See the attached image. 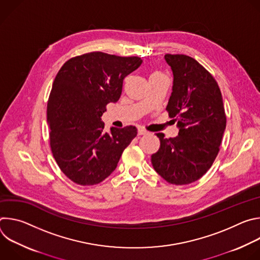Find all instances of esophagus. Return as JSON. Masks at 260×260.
I'll return each instance as SVG.
<instances>
[{"mask_svg": "<svg viewBox=\"0 0 260 260\" xmlns=\"http://www.w3.org/2000/svg\"><path fill=\"white\" fill-rule=\"evenodd\" d=\"M146 134H147V132L145 129H143V128L138 129V135L139 136H143V135H146Z\"/></svg>", "mask_w": 260, "mask_h": 260, "instance_id": "34e87169", "label": "esophagus"}]
</instances>
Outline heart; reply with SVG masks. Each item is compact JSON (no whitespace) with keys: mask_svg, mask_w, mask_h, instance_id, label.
I'll use <instances>...</instances> for the list:
<instances>
[{"mask_svg":"<svg viewBox=\"0 0 260 260\" xmlns=\"http://www.w3.org/2000/svg\"><path fill=\"white\" fill-rule=\"evenodd\" d=\"M161 75H162V74L159 73V72H154V73L151 74V76H161Z\"/></svg>","mask_w":260,"mask_h":260,"instance_id":"heart-1","label":"heart"}]
</instances>
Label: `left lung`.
I'll return each instance as SVG.
<instances>
[{"mask_svg": "<svg viewBox=\"0 0 260 260\" xmlns=\"http://www.w3.org/2000/svg\"><path fill=\"white\" fill-rule=\"evenodd\" d=\"M174 81L167 106L179 134L167 139L156 134L160 147L151 155L158 175L175 185L190 184L213 165L226 126L221 91L211 74L194 58L166 54Z\"/></svg>", "mask_w": 260, "mask_h": 260, "instance_id": "8db88e82", "label": "left lung"}]
</instances>
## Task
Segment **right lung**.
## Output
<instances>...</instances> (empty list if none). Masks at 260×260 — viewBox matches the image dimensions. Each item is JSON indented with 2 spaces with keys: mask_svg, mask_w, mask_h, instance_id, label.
<instances>
[{
  "mask_svg": "<svg viewBox=\"0 0 260 260\" xmlns=\"http://www.w3.org/2000/svg\"><path fill=\"white\" fill-rule=\"evenodd\" d=\"M142 59L90 52L66 61L53 81L47 122L53 157L61 172L79 185H94L116 169L138 132L135 126L105 133L102 115L116 103L123 79Z\"/></svg>",
  "mask_w": 260,
  "mask_h": 260,
  "instance_id": "right-lung-1",
  "label": "right lung"
}]
</instances>
